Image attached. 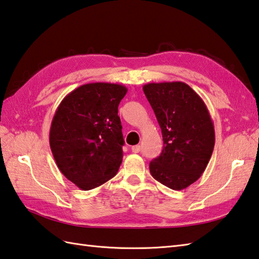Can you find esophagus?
<instances>
[{
    "label": "esophagus",
    "mask_w": 259,
    "mask_h": 259,
    "mask_svg": "<svg viewBox=\"0 0 259 259\" xmlns=\"http://www.w3.org/2000/svg\"><path fill=\"white\" fill-rule=\"evenodd\" d=\"M131 150H133V152H135V153H138V152H140V150H141V147H140L139 145L133 146V147H131Z\"/></svg>",
    "instance_id": "obj_1"
}]
</instances>
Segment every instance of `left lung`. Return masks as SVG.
Segmentation results:
<instances>
[{
    "label": "left lung",
    "instance_id": "left-lung-1",
    "mask_svg": "<svg viewBox=\"0 0 259 259\" xmlns=\"http://www.w3.org/2000/svg\"><path fill=\"white\" fill-rule=\"evenodd\" d=\"M144 92L161 128L163 149L150 174L174 190L200 178L214 146L213 122L202 99L185 82L145 84Z\"/></svg>",
    "mask_w": 259,
    "mask_h": 259
}]
</instances>
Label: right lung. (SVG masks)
<instances>
[{
    "mask_svg": "<svg viewBox=\"0 0 259 259\" xmlns=\"http://www.w3.org/2000/svg\"><path fill=\"white\" fill-rule=\"evenodd\" d=\"M126 91L117 83L83 84L71 91L54 113L49 138L52 155L60 171L82 190L107 183L122 162L118 107Z\"/></svg>",
    "mask_w": 259,
    "mask_h": 259,
    "instance_id": "obj_1",
    "label": "right lung"
}]
</instances>
